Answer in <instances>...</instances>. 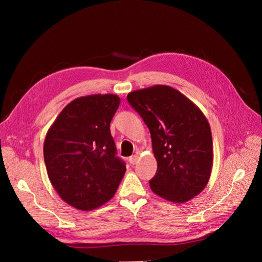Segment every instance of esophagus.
<instances>
[{"label":"esophagus","mask_w":262,"mask_h":262,"mask_svg":"<svg viewBox=\"0 0 262 262\" xmlns=\"http://www.w3.org/2000/svg\"><path fill=\"white\" fill-rule=\"evenodd\" d=\"M129 162H130V164H132V165H136V164L139 162V156H138V155H132V156L129 158Z\"/></svg>","instance_id":"esophagus-1"}]
</instances>
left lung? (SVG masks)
<instances>
[{"instance_id": "left-lung-1", "label": "left lung", "mask_w": 262, "mask_h": 262, "mask_svg": "<svg viewBox=\"0 0 262 262\" xmlns=\"http://www.w3.org/2000/svg\"><path fill=\"white\" fill-rule=\"evenodd\" d=\"M130 105L152 137L157 171L149 187L163 199L184 203L208 185L213 166L212 133L207 117L194 102L168 85L128 94Z\"/></svg>"}]
</instances>
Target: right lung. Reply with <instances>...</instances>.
I'll return each mask as SVG.
<instances>
[{"label": "right lung", "mask_w": 262, "mask_h": 262, "mask_svg": "<svg viewBox=\"0 0 262 262\" xmlns=\"http://www.w3.org/2000/svg\"><path fill=\"white\" fill-rule=\"evenodd\" d=\"M120 105L116 94L75 98L55 118L43 143L51 185L77 210L92 211L113 199L126 170L116 157L110 121Z\"/></svg>", "instance_id": "obj_1"}]
</instances>
